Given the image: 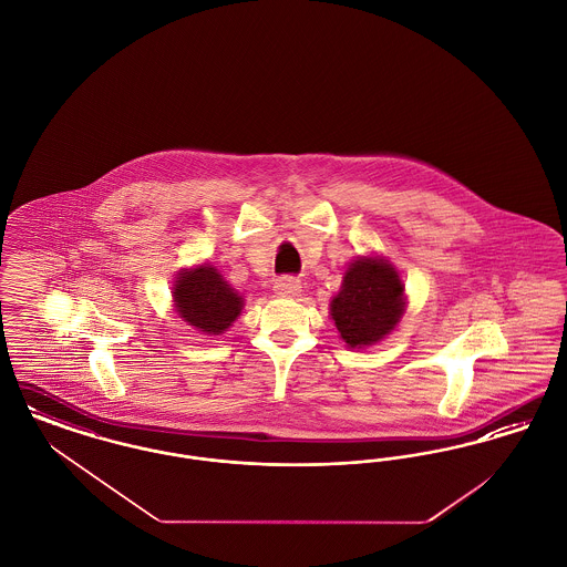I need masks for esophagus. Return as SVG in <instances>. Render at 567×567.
<instances>
[{
  "label": "esophagus",
  "instance_id": "obj_1",
  "mask_svg": "<svg viewBox=\"0 0 567 567\" xmlns=\"http://www.w3.org/2000/svg\"><path fill=\"white\" fill-rule=\"evenodd\" d=\"M274 291H276V296L296 297L297 293L301 291V285H299V280H297V278L285 276V278H278V280H276Z\"/></svg>",
  "mask_w": 567,
  "mask_h": 567
}]
</instances>
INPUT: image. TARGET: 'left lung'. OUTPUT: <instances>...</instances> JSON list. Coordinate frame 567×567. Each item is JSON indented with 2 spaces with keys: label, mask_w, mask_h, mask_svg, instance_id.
Listing matches in <instances>:
<instances>
[{
  "label": "left lung",
  "mask_w": 567,
  "mask_h": 567,
  "mask_svg": "<svg viewBox=\"0 0 567 567\" xmlns=\"http://www.w3.org/2000/svg\"><path fill=\"white\" fill-rule=\"evenodd\" d=\"M404 310V282L386 259L378 257H357L329 303V315L349 349L380 342L400 323Z\"/></svg>",
  "instance_id": "8db88e82"
}]
</instances>
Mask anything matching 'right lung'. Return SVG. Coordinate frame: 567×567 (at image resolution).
I'll list each match as a JSON object with an SVG mask.
<instances>
[{
    "label": "right lung",
    "instance_id": "obj_1",
    "mask_svg": "<svg viewBox=\"0 0 567 567\" xmlns=\"http://www.w3.org/2000/svg\"><path fill=\"white\" fill-rule=\"evenodd\" d=\"M172 293L178 317L206 336L227 331L244 308V297L208 264L181 271Z\"/></svg>",
    "mask_w": 567,
    "mask_h": 567
}]
</instances>
